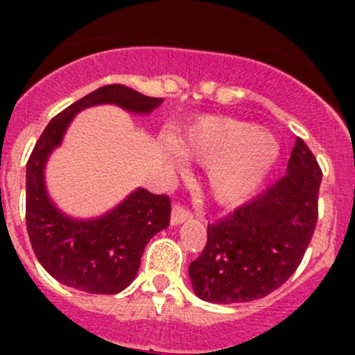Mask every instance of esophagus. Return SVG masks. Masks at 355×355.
<instances>
[{"instance_id":"obj_1","label":"esophagus","mask_w":355,"mask_h":355,"mask_svg":"<svg viewBox=\"0 0 355 355\" xmlns=\"http://www.w3.org/2000/svg\"><path fill=\"white\" fill-rule=\"evenodd\" d=\"M192 211L189 209L184 204H175L173 209H171V225L184 223L185 220H191Z\"/></svg>"}]
</instances>
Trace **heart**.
Instances as JSON below:
<instances>
[{
    "label": "heart",
    "instance_id": "obj_1",
    "mask_svg": "<svg viewBox=\"0 0 355 355\" xmlns=\"http://www.w3.org/2000/svg\"><path fill=\"white\" fill-rule=\"evenodd\" d=\"M184 159L207 168V187L220 204L252 196L280 157V142L254 123L228 116H206L173 139Z\"/></svg>",
    "mask_w": 355,
    "mask_h": 355
}]
</instances>
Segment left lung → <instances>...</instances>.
<instances>
[{"label":"left lung","instance_id":"left-lung-1","mask_svg":"<svg viewBox=\"0 0 355 355\" xmlns=\"http://www.w3.org/2000/svg\"><path fill=\"white\" fill-rule=\"evenodd\" d=\"M321 177L313 151L297 137L285 177L207 225L206 245L189 266L198 297L216 304L249 302L282 287L313 239Z\"/></svg>","mask_w":355,"mask_h":355}]
</instances>
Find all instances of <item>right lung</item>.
Instances as JSON below:
<instances>
[{"label": "right lung", "instance_id": "right-lung-1", "mask_svg": "<svg viewBox=\"0 0 355 355\" xmlns=\"http://www.w3.org/2000/svg\"><path fill=\"white\" fill-rule=\"evenodd\" d=\"M106 103L132 113H149L163 99L149 98L127 85L110 84L56 114L27 161L25 220L34 254L51 277L82 292L111 295L132 284L148 242L170 225V198L137 189L105 216L77 221L56 209L44 187L46 159L62 142L75 113Z\"/></svg>", "mask_w": 355, "mask_h": 355}]
</instances>
